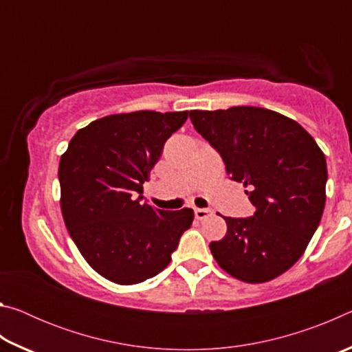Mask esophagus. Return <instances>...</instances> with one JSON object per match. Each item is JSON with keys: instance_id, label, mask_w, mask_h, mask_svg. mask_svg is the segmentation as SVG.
I'll return each instance as SVG.
<instances>
[{"instance_id": "1", "label": "esophagus", "mask_w": 352, "mask_h": 352, "mask_svg": "<svg viewBox=\"0 0 352 352\" xmlns=\"http://www.w3.org/2000/svg\"><path fill=\"white\" fill-rule=\"evenodd\" d=\"M194 214H195V217H197L199 220H204L206 217H210L211 214H212V211L208 210V208H194Z\"/></svg>"}]
</instances>
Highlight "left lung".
<instances>
[{"label":"left lung","instance_id":"obj_1","mask_svg":"<svg viewBox=\"0 0 352 352\" xmlns=\"http://www.w3.org/2000/svg\"><path fill=\"white\" fill-rule=\"evenodd\" d=\"M189 118L220 153L231 180L248 188L256 208L252 217H225V237L210 243L214 259L243 283L283 275L305 253L323 216L324 153L294 119L261 107L190 110Z\"/></svg>","mask_w":352,"mask_h":352}]
</instances>
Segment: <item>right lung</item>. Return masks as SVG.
I'll list each match as a JSON object with an SVG mask.
<instances>
[{"mask_svg":"<svg viewBox=\"0 0 352 352\" xmlns=\"http://www.w3.org/2000/svg\"><path fill=\"white\" fill-rule=\"evenodd\" d=\"M186 119L188 111L148 110L100 118L80 129L62 155L65 225L88 264L111 283L158 275L192 223L190 208L155 210L141 195L164 142Z\"/></svg>","mask_w":352,"mask_h":352,"instance_id":"right-lung-1","label":"right lung"}]
</instances>
